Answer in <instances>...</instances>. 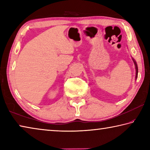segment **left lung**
Masks as SVG:
<instances>
[{"label":"left lung","instance_id":"8db88e82","mask_svg":"<svg viewBox=\"0 0 150 150\" xmlns=\"http://www.w3.org/2000/svg\"><path fill=\"white\" fill-rule=\"evenodd\" d=\"M134 64H135V65H136V77L137 78V77H138V66H137V64H136V63L135 61L134 60Z\"/></svg>","mask_w":150,"mask_h":150}]
</instances>
